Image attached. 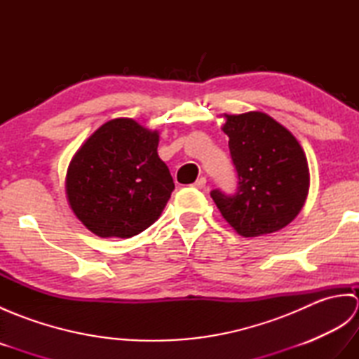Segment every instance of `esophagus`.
<instances>
[{
    "label": "esophagus",
    "instance_id": "34e87169",
    "mask_svg": "<svg viewBox=\"0 0 359 359\" xmlns=\"http://www.w3.org/2000/svg\"><path fill=\"white\" fill-rule=\"evenodd\" d=\"M205 185H207V179L205 177H201V179H197L194 184H193V187L194 188H197V189H202V188H205Z\"/></svg>",
    "mask_w": 359,
    "mask_h": 359
}]
</instances>
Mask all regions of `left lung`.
<instances>
[{
	"label": "left lung",
	"mask_w": 359,
	"mask_h": 359,
	"mask_svg": "<svg viewBox=\"0 0 359 359\" xmlns=\"http://www.w3.org/2000/svg\"><path fill=\"white\" fill-rule=\"evenodd\" d=\"M224 133L238 172V189L211 197L224 219L243 238L279 231L307 199V158L293 134L264 112L225 116Z\"/></svg>",
	"instance_id": "obj_1"
}]
</instances>
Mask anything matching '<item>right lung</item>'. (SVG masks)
Segmentation results:
<instances>
[{
    "label": "right lung",
    "instance_id": "obj_1",
    "mask_svg": "<svg viewBox=\"0 0 359 359\" xmlns=\"http://www.w3.org/2000/svg\"><path fill=\"white\" fill-rule=\"evenodd\" d=\"M158 134L131 118L100 126L67 170L66 194L81 224L100 238H133L162 215L174 189L157 154Z\"/></svg>",
    "mask_w": 359,
    "mask_h": 359
}]
</instances>
